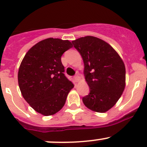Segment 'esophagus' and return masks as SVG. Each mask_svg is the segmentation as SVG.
I'll use <instances>...</instances> for the list:
<instances>
[{
	"mask_svg": "<svg viewBox=\"0 0 147 147\" xmlns=\"http://www.w3.org/2000/svg\"><path fill=\"white\" fill-rule=\"evenodd\" d=\"M74 79H75V82H79V80H80V78L78 75H76L74 76Z\"/></svg>",
	"mask_w": 147,
	"mask_h": 147,
	"instance_id": "obj_1",
	"label": "esophagus"
}]
</instances>
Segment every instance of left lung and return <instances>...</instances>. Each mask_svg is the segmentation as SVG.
I'll return each mask as SVG.
<instances>
[{"label": "left lung", "mask_w": 147, "mask_h": 147, "mask_svg": "<svg viewBox=\"0 0 147 147\" xmlns=\"http://www.w3.org/2000/svg\"><path fill=\"white\" fill-rule=\"evenodd\" d=\"M72 42L82 57L90 90L83 103L94 112H107L119 100L125 87L124 62L112 46L96 37H82Z\"/></svg>", "instance_id": "8db88e82"}]
</instances>
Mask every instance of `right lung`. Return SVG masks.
<instances>
[{"label": "right lung", "instance_id": "add662e5", "mask_svg": "<svg viewBox=\"0 0 147 147\" xmlns=\"http://www.w3.org/2000/svg\"><path fill=\"white\" fill-rule=\"evenodd\" d=\"M69 40L50 38L28 51L21 62L18 80L23 98L45 116L57 113L65 105L74 84L65 77L63 53L72 47Z\"/></svg>", "mask_w": 147, "mask_h": 147}]
</instances>
